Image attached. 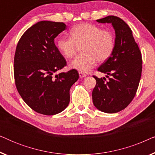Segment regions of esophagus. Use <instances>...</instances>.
<instances>
[{"label": "esophagus", "instance_id": "1", "mask_svg": "<svg viewBox=\"0 0 155 155\" xmlns=\"http://www.w3.org/2000/svg\"><path fill=\"white\" fill-rule=\"evenodd\" d=\"M79 76H80V78H82L86 77V75H85V74L81 73V72H79Z\"/></svg>", "mask_w": 155, "mask_h": 155}]
</instances>
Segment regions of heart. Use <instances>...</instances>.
I'll list each match as a JSON object with an SVG mask.
<instances>
[{"label":"heart","instance_id":"b5f03b06","mask_svg":"<svg viewBox=\"0 0 155 155\" xmlns=\"http://www.w3.org/2000/svg\"><path fill=\"white\" fill-rule=\"evenodd\" d=\"M115 36L111 31L102 29L90 23H80L70 31V37H60L56 44L58 51L65 58H71L81 46V54L70 63L71 68L82 73H88L97 61H107L115 48Z\"/></svg>","mask_w":155,"mask_h":155}]
</instances>
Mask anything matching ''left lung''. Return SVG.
Returning <instances> with one entry per match:
<instances>
[{
  "label": "left lung",
  "mask_w": 155,
  "mask_h": 155,
  "mask_svg": "<svg viewBox=\"0 0 155 155\" xmlns=\"http://www.w3.org/2000/svg\"><path fill=\"white\" fill-rule=\"evenodd\" d=\"M97 21L111 23L116 43L111 56L98 68L107 74L109 80L93 76L97 81L92 91L93 104L104 113H117L128 107L136 94L143 67L141 52L130 28L122 19L109 15Z\"/></svg>",
  "instance_id": "8db88e82"
}]
</instances>
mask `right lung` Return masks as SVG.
<instances>
[{
	"instance_id": "1",
	"label": "right lung",
	"mask_w": 155,
	"mask_h": 155,
	"mask_svg": "<svg viewBox=\"0 0 155 155\" xmlns=\"http://www.w3.org/2000/svg\"><path fill=\"white\" fill-rule=\"evenodd\" d=\"M65 29L63 22L40 21L23 34L16 47L17 90L31 109L44 115H55L68 106L70 89L79 78L75 69L55 75L66 65L54 43L55 38Z\"/></svg>"
}]
</instances>
